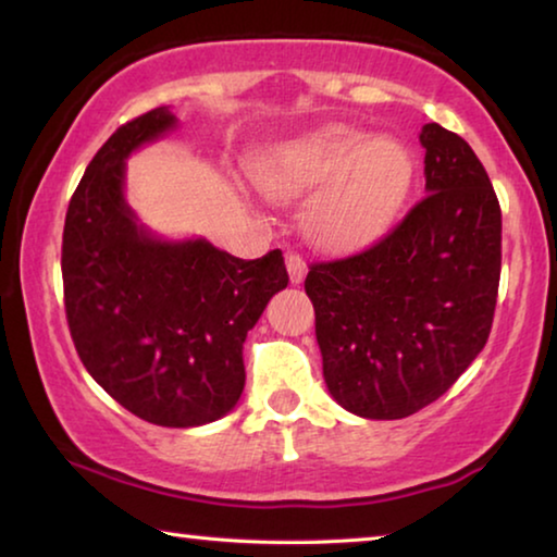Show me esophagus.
Masks as SVG:
<instances>
[{
    "label": "esophagus",
    "instance_id": "34e87169",
    "mask_svg": "<svg viewBox=\"0 0 557 557\" xmlns=\"http://www.w3.org/2000/svg\"><path fill=\"white\" fill-rule=\"evenodd\" d=\"M286 269H288L290 284H301L306 276V261L301 259V253L286 251Z\"/></svg>",
    "mask_w": 557,
    "mask_h": 557
}]
</instances>
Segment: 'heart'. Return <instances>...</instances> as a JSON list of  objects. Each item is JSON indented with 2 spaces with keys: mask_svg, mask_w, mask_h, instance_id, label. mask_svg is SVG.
Instances as JSON below:
<instances>
[{
  "mask_svg": "<svg viewBox=\"0 0 557 557\" xmlns=\"http://www.w3.org/2000/svg\"><path fill=\"white\" fill-rule=\"evenodd\" d=\"M271 199L311 194L304 228L323 249H354L386 228L413 184V157L398 139L331 126L269 151L253 169Z\"/></svg>",
  "mask_w": 557,
  "mask_h": 557,
  "instance_id": "heart-1",
  "label": "heart"
}]
</instances>
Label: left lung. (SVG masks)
I'll list each match as a JSON object with an SVG mask.
<instances>
[{"instance_id": "obj_1", "label": "left lung", "mask_w": 557, "mask_h": 557, "mask_svg": "<svg viewBox=\"0 0 557 557\" xmlns=\"http://www.w3.org/2000/svg\"><path fill=\"white\" fill-rule=\"evenodd\" d=\"M425 199L368 249L308 267L331 396L375 421L438 400L491 336L500 203L458 134L425 124Z\"/></svg>"}]
</instances>
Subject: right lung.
I'll use <instances>...</instances> for the list:
<instances>
[{
	"label": "right lung",
	"instance_id": "1",
	"mask_svg": "<svg viewBox=\"0 0 557 557\" xmlns=\"http://www.w3.org/2000/svg\"><path fill=\"white\" fill-rule=\"evenodd\" d=\"M176 124L151 109L109 136L66 209L62 278L76 354L141 421L191 428L242 398L244 341L288 273L278 249L253 261L203 238L169 244L136 224L124 159Z\"/></svg>",
	"mask_w": 557,
	"mask_h": 557
}]
</instances>
